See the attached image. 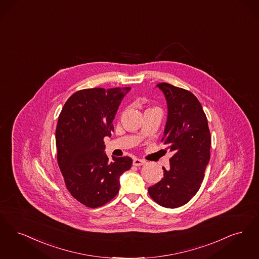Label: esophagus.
I'll use <instances>...</instances> for the list:
<instances>
[{
  "mask_svg": "<svg viewBox=\"0 0 259 259\" xmlns=\"http://www.w3.org/2000/svg\"><path fill=\"white\" fill-rule=\"evenodd\" d=\"M145 160H143V159H140V158H135L134 159V161H133V164L135 165V166H140V165H143V164H145Z\"/></svg>",
  "mask_w": 259,
  "mask_h": 259,
  "instance_id": "esophagus-1",
  "label": "esophagus"
}]
</instances>
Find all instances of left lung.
Masks as SVG:
<instances>
[{"instance_id":"obj_1","label":"left lung","mask_w":259,"mask_h":259,"mask_svg":"<svg viewBox=\"0 0 259 259\" xmlns=\"http://www.w3.org/2000/svg\"><path fill=\"white\" fill-rule=\"evenodd\" d=\"M164 95L167 118L161 141L173 153L163 178L148 189L162 207L178 208L199 190L210 160L211 135L202 105L189 91L168 83L157 85Z\"/></svg>"}]
</instances>
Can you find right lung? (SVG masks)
Wrapping results in <instances>:
<instances>
[{
	"label": "right lung",
	"instance_id": "right-lung-1",
	"mask_svg": "<svg viewBox=\"0 0 259 259\" xmlns=\"http://www.w3.org/2000/svg\"><path fill=\"white\" fill-rule=\"evenodd\" d=\"M130 91L131 87L78 91L59 116L58 164L70 194L87 207H101L114 198L121 175L132 167L130 157L110 160L103 142L114 132L113 120Z\"/></svg>",
	"mask_w": 259,
	"mask_h": 259
}]
</instances>
